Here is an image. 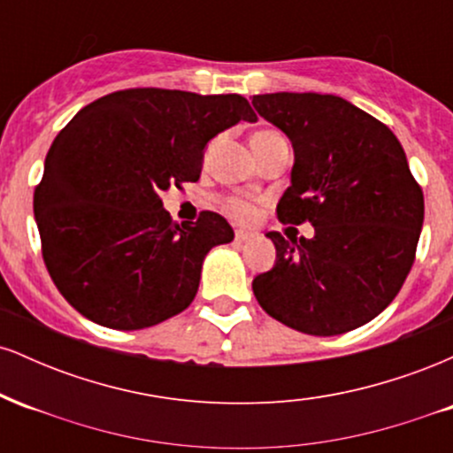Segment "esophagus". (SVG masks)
Returning a JSON list of instances; mask_svg holds the SVG:
<instances>
[{"instance_id": "34e87169", "label": "esophagus", "mask_w": 453, "mask_h": 453, "mask_svg": "<svg viewBox=\"0 0 453 453\" xmlns=\"http://www.w3.org/2000/svg\"><path fill=\"white\" fill-rule=\"evenodd\" d=\"M253 236H256V234L247 232V230H236V234H234V238H236V242H247V241H251Z\"/></svg>"}]
</instances>
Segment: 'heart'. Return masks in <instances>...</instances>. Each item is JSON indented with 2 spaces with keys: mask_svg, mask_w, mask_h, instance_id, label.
Masks as SVG:
<instances>
[{
  "mask_svg": "<svg viewBox=\"0 0 453 453\" xmlns=\"http://www.w3.org/2000/svg\"><path fill=\"white\" fill-rule=\"evenodd\" d=\"M274 136H279V134L277 132H257L256 136H253L251 142H262V140H268ZM223 211L241 221H251L257 212L256 206H253L251 202L242 200V197H226V200H223Z\"/></svg>",
  "mask_w": 453,
  "mask_h": 453,
  "instance_id": "obj_1",
  "label": "heart"
}]
</instances>
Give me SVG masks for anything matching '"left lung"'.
Segmentation results:
<instances>
[{"instance_id":"obj_1","label":"left lung","mask_w":453,"mask_h":453,"mask_svg":"<svg viewBox=\"0 0 453 453\" xmlns=\"http://www.w3.org/2000/svg\"><path fill=\"white\" fill-rule=\"evenodd\" d=\"M253 106L292 140V185L279 221H309L313 238L285 241L253 279L259 306L313 336L356 330L396 298L424 223L422 187L392 129L339 96L266 93Z\"/></svg>"}]
</instances>
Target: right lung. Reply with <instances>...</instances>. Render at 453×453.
Returning <instances> with one entry per match:
<instances>
[{"label": "right lung", "instance_id": "1", "mask_svg": "<svg viewBox=\"0 0 453 453\" xmlns=\"http://www.w3.org/2000/svg\"><path fill=\"white\" fill-rule=\"evenodd\" d=\"M238 121H257L238 93L147 87L108 93L57 134L34 215L50 279L78 313L142 330L191 304L206 253L234 230L211 211L176 223L159 194L196 183L206 144Z\"/></svg>", "mask_w": 453, "mask_h": 453}]
</instances>
